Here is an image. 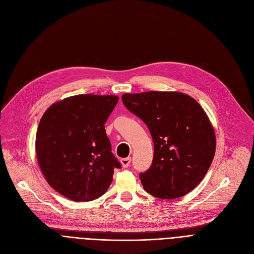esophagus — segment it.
Listing matches in <instances>:
<instances>
[{
	"label": "esophagus",
	"mask_w": 254,
	"mask_h": 254,
	"mask_svg": "<svg viewBox=\"0 0 254 254\" xmlns=\"http://www.w3.org/2000/svg\"><path fill=\"white\" fill-rule=\"evenodd\" d=\"M121 165L124 168H127L130 165V157H127V158H122L121 160Z\"/></svg>",
	"instance_id": "1"
}]
</instances>
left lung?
Instances as JSON below:
<instances>
[{"instance_id": "1", "label": "left lung", "mask_w": 254, "mask_h": 254, "mask_svg": "<svg viewBox=\"0 0 254 254\" xmlns=\"http://www.w3.org/2000/svg\"><path fill=\"white\" fill-rule=\"evenodd\" d=\"M121 100L153 138L152 165L139 174L144 190L163 199L191 192L207 174L216 146L213 127L198 102L176 92L125 94Z\"/></svg>"}]
</instances>
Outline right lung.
Segmentation results:
<instances>
[{
	"mask_svg": "<svg viewBox=\"0 0 254 254\" xmlns=\"http://www.w3.org/2000/svg\"><path fill=\"white\" fill-rule=\"evenodd\" d=\"M116 96L77 95L56 102L40 120L36 153L50 186L73 201L102 196L121 163L112 153L104 124Z\"/></svg>",
	"mask_w": 254,
	"mask_h": 254,
	"instance_id": "add662e5",
	"label": "right lung"
}]
</instances>
